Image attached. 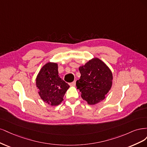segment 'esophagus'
Masks as SVG:
<instances>
[{
	"instance_id": "1",
	"label": "esophagus",
	"mask_w": 147,
	"mask_h": 147,
	"mask_svg": "<svg viewBox=\"0 0 147 147\" xmlns=\"http://www.w3.org/2000/svg\"><path fill=\"white\" fill-rule=\"evenodd\" d=\"M69 84V86H74L76 85V81H73V82H71Z\"/></svg>"
}]
</instances>
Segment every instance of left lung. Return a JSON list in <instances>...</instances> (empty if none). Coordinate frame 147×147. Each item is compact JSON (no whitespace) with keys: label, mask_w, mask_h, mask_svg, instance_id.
I'll list each match as a JSON object with an SVG mask.
<instances>
[{"label":"left lung","mask_w":147,"mask_h":147,"mask_svg":"<svg viewBox=\"0 0 147 147\" xmlns=\"http://www.w3.org/2000/svg\"><path fill=\"white\" fill-rule=\"evenodd\" d=\"M80 78L76 82L81 97L88 105H95L105 98L112 84V73L107 66L94 58L80 67Z\"/></svg>","instance_id":"1"}]
</instances>
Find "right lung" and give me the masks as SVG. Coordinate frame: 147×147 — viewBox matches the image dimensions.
Listing matches in <instances>:
<instances>
[{
    "mask_svg": "<svg viewBox=\"0 0 147 147\" xmlns=\"http://www.w3.org/2000/svg\"><path fill=\"white\" fill-rule=\"evenodd\" d=\"M41 98L51 106H57L63 100L69 85L59 76L58 65L48 63L42 67L36 79Z\"/></svg>",
    "mask_w": 147,
    "mask_h": 147,
    "instance_id": "add662e5",
    "label": "right lung"
}]
</instances>
